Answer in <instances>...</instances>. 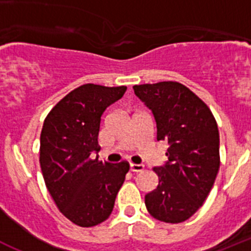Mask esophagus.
Here are the masks:
<instances>
[{"label": "esophagus", "mask_w": 251, "mask_h": 251, "mask_svg": "<svg viewBox=\"0 0 251 251\" xmlns=\"http://www.w3.org/2000/svg\"><path fill=\"white\" fill-rule=\"evenodd\" d=\"M129 168L132 172H142V171L145 170V166L143 165H136V163H130Z\"/></svg>", "instance_id": "34e87169"}]
</instances>
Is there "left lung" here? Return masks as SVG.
<instances>
[{
  "mask_svg": "<svg viewBox=\"0 0 251 251\" xmlns=\"http://www.w3.org/2000/svg\"><path fill=\"white\" fill-rule=\"evenodd\" d=\"M152 110L157 141L167 143L165 166L154 167L158 186L146 195L151 216L163 223L187 220L202 206L220 167V138L211 110L177 81L134 85Z\"/></svg>",
  "mask_w": 251,
  "mask_h": 251,
  "instance_id": "8db88e82",
  "label": "left lung"
}]
</instances>
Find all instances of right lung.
Here are the masks:
<instances>
[{
    "instance_id": "obj_1",
    "label": "right lung",
    "mask_w": 251,
    "mask_h": 251,
    "mask_svg": "<svg viewBox=\"0 0 251 251\" xmlns=\"http://www.w3.org/2000/svg\"><path fill=\"white\" fill-rule=\"evenodd\" d=\"M127 86L84 84L50 110L40 136L44 181L60 212L81 227L105 221L114 207L129 163L92 159L99 152L104 110L119 100Z\"/></svg>"
}]
</instances>
